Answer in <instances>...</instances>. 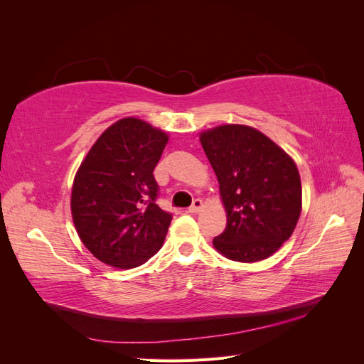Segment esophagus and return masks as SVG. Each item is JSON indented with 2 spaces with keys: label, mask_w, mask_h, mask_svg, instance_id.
<instances>
[{
  "label": "esophagus",
  "mask_w": 364,
  "mask_h": 364,
  "mask_svg": "<svg viewBox=\"0 0 364 364\" xmlns=\"http://www.w3.org/2000/svg\"><path fill=\"white\" fill-rule=\"evenodd\" d=\"M202 208H203V202H202L200 199H196V200L193 202V205L188 208V211H190V213H199Z\"/></svg>",
  "instance_id": "34e87169"
}]
</instances>
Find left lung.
Masks as SVG:
<instances>
[{"label": "left lung", "instance_id": "left-lung-1", "mask_svg": "<svg viewBox=\"0 0 364 364\" xmlns=\"http://www.w3.org/2000/svg\"><path fill=\"white\" fill-rule=\"evenodd\" d=\"M199 139L218 181L226 229L213 240L232 261L257 262L287 241L302 211L301 176L293 158L255 127L220 124Z\"/></svg>", "mask_w": 364, "mask_h": 364}]
</instances>
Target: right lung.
Returning a JSON list of instances; mask_svg holds the SVG:
<instances>
[{
	"instance_id": "1",
	"label": "right lung",
	"mask_w": 364,
	"mask_h": 364,
	"mask_svg": "<svg viewBox=\"0 0 364 364\" xmlns=\"http://www.w3.org/2000/svg\"><path fill=\"white\" fill-rule=\"evenodd\" d=\"M167 132L126 117L98 136L77 170L71 215L92 255L117 269H134L161 249L171 214L155 203L153 178Z\"/></svg>"
}]
</instances>
